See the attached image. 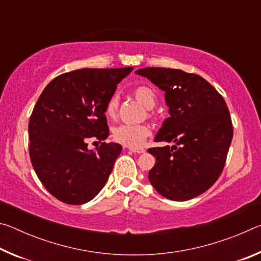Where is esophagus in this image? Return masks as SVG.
Instances as JSON below:
<instances>
[{"mask_svg":"<svg viewBox=\"0 0 261 261\" xmlns=\"http://www.w3.org/2000/svg\"><path fill=\"white\" fill-rule=\"evenodd\" d=\"M129 151H130V152H134V153L140 154V153H144L145 149H143V148H129Z\"/></svg>","mask_w":261,"mask_h":261,"instance_id":"obj_1","label":"esophagus"}]
</instances>
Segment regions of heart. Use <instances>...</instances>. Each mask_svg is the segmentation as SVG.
Listing matches in <instances>:
<instances>
[{
  "label": "heart",
  "instance_id": "b5f03b06",
  "mask_svg": "<svg viewBox=\"0 0 261 261\" xmlns=\"http://www.w3.org/2000/svg\"><path fill=\"white\" fill-rule=\"evenodd\" d=\"M135 98L139 102L146 107L152 109L156 103V96L151 88L147 86H138L134 91ZM118 110V96L113 95L106 103L105 114L109 118H114L117 115ZM149 129L146 125H135V124H120L113 130V138L115 141L120 143L124 146L137 148L140 147L145 143L149 136Z\"/></svg>",
  "mask_w": 261,
  "mask_h": 261
}]
</instances>
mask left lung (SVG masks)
<instances>
[{
  "instance_id": "8db88e82",
  "label": "left lung",
  "mask_w": 261,
  "mask_h": 261,
  "mask_svg": "<svg viewBox=\"0 0 261 261\" xmlns=\"http://www.w3.org/2000/svg\"><path fill=\"white\" fill-rule=\"evenodd\" d=\"M136 73L165 92L169 108L170 116L154 141L175 144L148 149L156 160L149 182L167 199H192L216 182L226 163L232 139L226 101L198 74L167 68H145Z\"/></svg>"
}]
</instances>
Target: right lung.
<instances>
[{"mask_svg":"<svg viewBox=\"0 0 261 261\" xmlns=\"http://www.w3.org/2000/svg\"><path fill=\"white\" fill-rule=\"evenodd\" d=\"M134 68L81 69L53 79L39 96L29 123L30 158L47 191L70 205L90 201L107 183L122 152L109 136L106 103ZM95 143V141H94Z\"/></svg>","mask_w":261,"mask_h":261,"instance_id":"add662e5","label":"right lung"}]
</instances>
